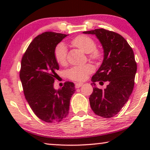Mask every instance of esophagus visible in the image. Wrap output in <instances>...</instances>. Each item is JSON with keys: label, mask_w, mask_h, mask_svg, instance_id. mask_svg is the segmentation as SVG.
Wrapping results in <instances>:
<instances>
[{"label": "esophagus", "mask_w": 150, "mask_h": 150, "mask_svg": "<svg viewBox=\"0 0 150 150\" xmlns=\"http://www.w3.org/2000/svg\"><path fill=\"white\" fill-rule=\"evenodd\" d=\"M83 85V83H76L75 84V87L76 88H79V87H81Z\"/></svg>", "instance_id": "obj_1"}]
</instances>
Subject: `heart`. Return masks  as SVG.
<instances>
[{
  "label": "heart",
  "instance_id": "1",
  "mask_svg": "<svg viewBox=\"0 0 150 150\" xmlns=\"http://www.w3.org/2000/svg\"><path fill=\"white\" fill-rule=\"evenodd\" d=\"M71 44L85 53L89 54L91 59L97 60L101 58L102 54L96 48V43L93 39L86 35H79L71 41ZM67 48L64 43L61 42L57 45L54 51V59L57 63L63 65L66 62ZM93 71L92 65L87 64L74 66L67 71V76L75 81H83L87 79L89 74Z\"/></svg>",
  "mask_w": 150,
  "mask_h": 150
}]
</instances>
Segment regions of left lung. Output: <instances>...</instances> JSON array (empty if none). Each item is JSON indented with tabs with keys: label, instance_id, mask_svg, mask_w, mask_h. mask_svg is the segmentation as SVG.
I'll return each mask as SVG.
<instances>
[{
	"label": "left lung",
	"instance_id": "1",
	"mask_svg": "<svg viewBox=\"0 0 150 150\" xmlns=\"http://www.w3.org/2000/svg\"><path fill=\"white\" fill-rule=\"evenodd\" d=\"M83 33L95 35L104 50L103 61L91 78V85L108 81L104 90L93 88L90 106L97 115L112 117L126 103L134 88L137 69L134 52L127 41L117 33L97 28Z\"/></svg>",
	"mask_w": 150,
	"mask_h": 150
}]
</instances>
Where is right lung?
I'll return each mask as SVG.
<instances>
[{
  "mask_svg": "<svg viewBox=\"0 0 150 150\" xmlns=\"http://www.w3.org/2000/svg\"><path fill=\"white\" fill-rule=\"evenodd\" d=\"M67 35L54 32L39 35L22 59L20 78L25 98L36 116L47 123L60 122L66 117L75 92L74 84L69 81L61 89L54 88L59 69L54 51Z\"/></svg>",
  "mask_w": 150,
  "mask_h": 150,
  "instance_id": "obj_1",
  "label": "right lung"
}]
</instances>
